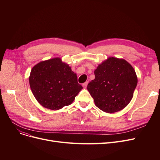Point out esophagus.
I'll use <instances>...</instances> for the list:
<instances>
[{
  "mask_svg": "<svg viewBox=\"0 0 160 160\" xmlns=\"http://www.w3.org/2000/svg\"><path fill=\"white\" fill-rule=\"evenodd\" d=\"M88 84V82H86L85 83H83V85H82V86H83V88H86L87 87Z\"/></svg>",
  "mask_w": 160,
  "mask_h": 160,
  "instance_id": "1",
  "label": "esophagus"
}]
</instances>
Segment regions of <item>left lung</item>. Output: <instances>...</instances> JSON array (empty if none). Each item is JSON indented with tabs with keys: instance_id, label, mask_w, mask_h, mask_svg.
<instances>
[{
	"instance_id": "obj_1",
	"label": "left lung",
	"mask_w": 160,
	"mask_h": 160,
	"mask_svg": "<svg viewBox=\"0 0 160 160\" xmlns=\"http://www.w3.org/2000/svg\"><path fill=\"white\" fill-rule=\"evenodd\" d=\"M94 73L95 78L88 83L87 89L100 110L113 113L130 103L138 77L127 61L109 57L98 65Z\"/></svg>"
}]
</instances>
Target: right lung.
<instances>
[{
    "mask_svg": "<svg viewBox=\"0 0 160 160\" xmlns=\"http://www.w3.org/2000/svg\"><path fill=\"white\" fill-rule=\"evenodd\" d=\"M29 83L37 101L52 110L72 104L83 88L78 83L77 74L60 58L42 61L33 66Z\"/></svg>",
    "mask_w": 160,
    "mask_h": 160,
    "instance_id": "add662e5",
    "label": "right lung"
}]
</instances>
